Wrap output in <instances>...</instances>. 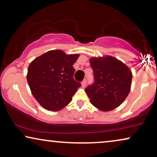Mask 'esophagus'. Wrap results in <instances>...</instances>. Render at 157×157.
Here are the masks:
<instances>
[{
  "label": "esophagus",
  "mask_w": 157,
  "mask_h": 157,
  "mask_svg": "<svg viewBox=\"0 0 157 157\" xmlns=\"http://www.w3.org/2000/svg\"><path fill=\"white\" fill-rule=\"evenodd\" d=\"M81 85H82V87H85V85H86V79H84V80H83L82 82Z\"/></svg>",
  "instance_id": "esophagus-1"
}]
</instances>
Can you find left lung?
Here are the masks:
<instances>
[{"instance_id":"left-lung-1","label":"left lung","mask_w":157,"mask_h":157,"mask_svg":"<svg viewBox=\"0 0 157 157\" xmlns=\"http://www.w3.org/2000/svg\"><path fill=\"white\" fill-rule=\"evenodd\" d=\"M94 82L85 88L90 102L102 112L118 107L129 94L132 72L130 68L116 57L110 56L92 57Z\"/></svg>"}]
</instances>
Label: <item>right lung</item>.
Returning a JSON list of instances; mask_svg holds the SVG:
<instances>
[{"mask_svg": "<svg viewBox=\"0 0 157 157\" xmlns=\"http://www.w3.org/2000/svg\"><path fill=\"white\" fill-rule=\"evenodd\" d=\"M79 54L52 50L33 59L28 66L27 81L35 100L45 109L59 111L72 100L81 84L75 80L73 65Z\"/></svg>", "mask_w": 157, "mask_h": 157, "instance_id": "right-lung-1", "label": "right lung"}]
</instances>
